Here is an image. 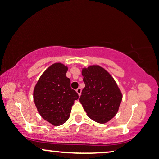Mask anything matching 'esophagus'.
Returning a JSON list of instances; mask_svg holds the SVG:
<instances>
[{
	"label": "esophagus",
	"mask_w": 159,
	"mask_h": 159,
	"mask_svg": "<svg viewBox=\"0 0 159 159\" xmlns=\"http://www.w3.org/2000/svg\"><path fill=\"white\" fill-rule=\"evenodd\" d=\"M76 91H77L78 95H79V96H80V95H81V93H82V88H78L76 90Z\"/></svg>",
	"instance_id": "obj_1"
}]
</instances>
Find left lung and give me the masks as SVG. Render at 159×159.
I'll return each instance as SVG.
<instances>
[{
	"instance_id": "left-lung-1",
	"label": "left lung",
	"mask_w": 159,
	"mask_h": 159,
	"mask_svg": "<svg viewBox=\"0 0 159 159\" xmlns=\"http://www.w3.org/2000/svg\"><path fill=\"white\" fill-rule=\"evenodd\" d=\"M82 75L85 87L80 102L84 111L96 122H108L117 114L122 101L118 86L112 76L99 66L84 68Z\"/></svg>"
}]
</instances>
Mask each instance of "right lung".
<instances>
[{
  "instance_id": "right-lung-1",
  "label": "right lung",
  "mask_w": 159,
  "mask_h": 159,
  "mask_svg": "<svg viewBox=\"0 0 159 159\" xmlns=\"http://www.w3.org/2000/svg\"><path fill=\"white\" fill-rule=\"evenodd\" d=\"M68 67L55 63L45 70L34 88V99L38 112L51 124L58 126L69 118L71 107L78 99L77 93L70 86Z\"/></svg>"
}]
</instances>
